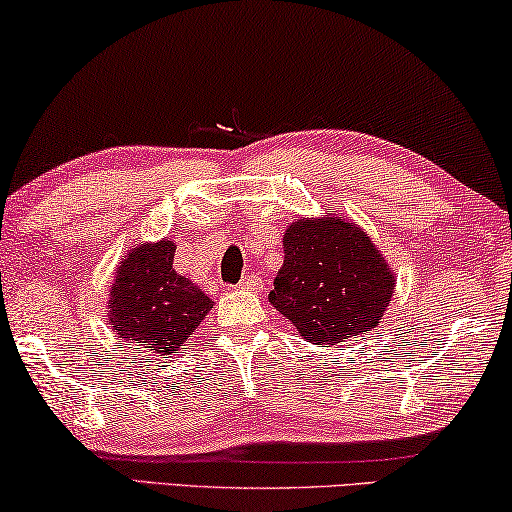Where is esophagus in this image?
<instances>
[{
  "label": "esophagus",
  "instance_id": "34e87169",
  "mask_svg": "<svg viewBox=\"0 0 512 512\" xmlns=\"http://www.w3.org/2000/svg\"><path fill=\"white\" fill-rule=\"evenodd\" d=\"M241 289H248V292H257V289H262V278L255 276V273H248V276H243V280L239 282Z\"/></svg>",
  "mask_w": 512,
  "mask_h": 512
}]
</instances>
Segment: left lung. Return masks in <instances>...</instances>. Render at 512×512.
<instances>
[{"mask_svg": "<svg viewBox=\"0 0 512 512\" xmlns=\"http://www.w3.org/2000/svg\"><path fill=\"white\" fill-rule=\"evenodd\" d=\"M269 301L312 345H338L379 326L395 292L386 257L352 220L301 218L282 234Z\"/></svg>", "mask_w": 512, "mask_h": 512, "instance_id": "1", "label": "left lung"}]
</instances>
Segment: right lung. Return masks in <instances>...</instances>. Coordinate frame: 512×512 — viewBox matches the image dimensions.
Listing matches in <instances>:
<instances>
[{"mask_svg":"<svg viewBox=\"0 0 512 512\" xmlns=\"http://www.w3.org/2000/svg\"><path fill=\"white\" fill-rule=\"evenodd\" d=\"M177 243H140L121 259L105 317L121 342L160 358L179 352L213 301L195 282L172 269Z\"/></svg>","mask_w":512,"mask_h":512,"instance_id":"right-lung-1","label":"right lung"}]
</instances>
